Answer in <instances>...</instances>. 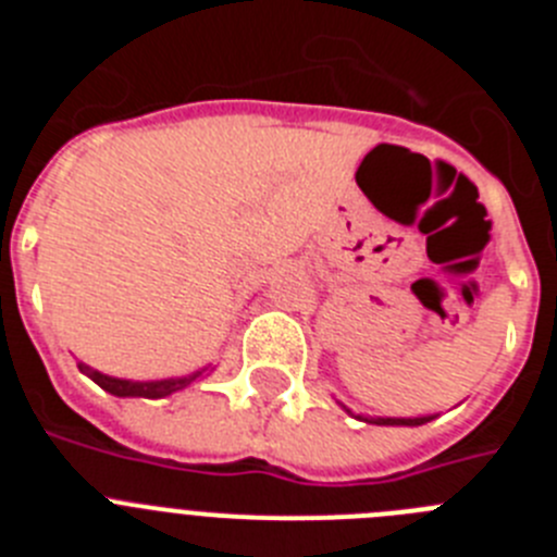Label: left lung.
<instances>
[{
  "label": "left lung",
  "mask_w": 557,
  "mask_h": 557,
  "mask_svg": "<svg viewBox=\"0 0 557 557\" xmlns=\"http://www.w3.org/2000/svg\"><path fill=\"white\" fill-rule=\"evenodd\" d=\"M368 421V418H366ZM430 421V418H373L371 424H405V426H418Z\"/></svg>",
  "instance_id": "8db88e82"
}]
</instances>
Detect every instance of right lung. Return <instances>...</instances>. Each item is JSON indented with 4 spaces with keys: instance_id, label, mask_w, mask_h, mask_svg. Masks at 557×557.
<instances>
[{
    "instance_id": "right-lung-1",
    "label": "right lung",
    "mask_w": 557,
    "mask_h": 557,
    "mask_svg": "<svg viewBox=\"0 0 557 557\" xmlns=\"http://www.w3.org/2000/svg\"><path fill=\"white\" fill-rule=\"evenodd\" d=\"M77 368H81L88 379H95L102 391L113 393V396H141V398H164L175 391H184L186 385H191V382H195V379L203 373V371H198V373H191V376L161 379V382H127V379L106 376V373L95 371V368H88L86 362H77Z\"/></svg>"
}]
</instances>
